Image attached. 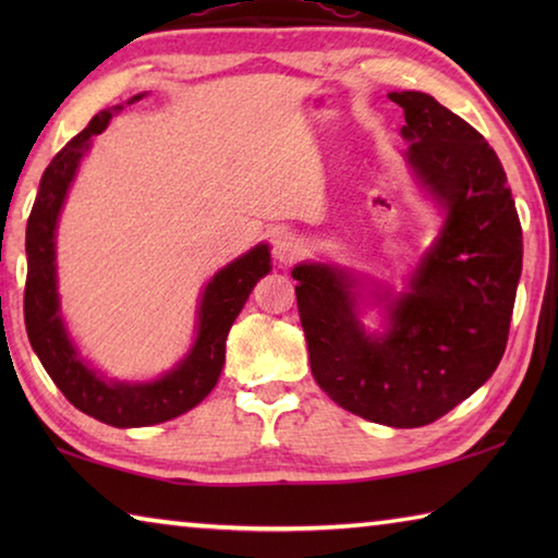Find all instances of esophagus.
I'll list each match as a JSON object with an SVG mask.
<instances>
[{"mask_svg": "<svg viewBox=\"0 0 558 558\" xmlns=\"http://www.w3.org/2000/svg\"><path fill=\"white\" fill-rule=\"evenodd\" d=\"M272 253H276V258L280 263H286V266H288V263L298 260L302 256V243H300L295 233L280 231L276 235V243H272Z\"/></svg>", "mask_w": 558, "mask_h": 558, "instance_id": "obj_1", "label": "esophagus"}]
</instances>
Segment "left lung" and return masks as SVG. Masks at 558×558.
Returning <instances> with one entry per match:
<instances>
[{"mask_svg": "<svg viewBox=\"0 0 558 558\" xmlns=\"http://www.w3.org/2000/svg\"><path fill=\"white\" fill-rule=\"evenodd\" d=\"M389 98L403 108L405 157L448 209L413 292L391 305L389 332L369 337L356 323L344 272L298 266L292 278L319 389L366 421L418 428L497 369L522 272V226L502 162L475 128L426 93Z\"/></svg>", "mask_w": 558, "mask_h": 558, "instance_id": "obj_1", "label": "left lung"}]
</instances>
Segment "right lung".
Instances as JSON below:
<instances>
[{
  "mask_svg": "<svg viewBox=\"0 0 558 558\" xmlns=\"http://www.w3.org/2000/svg\"><path fill=\"white\" fill-rule=\"evenodd\" d=\"M143 96L130 98V102ZM118 110V108H116ZM112 110H102L78 132L59 155L51 159L41 177L39 194L26 223V288H24V323L26 335L44 369L75 409L93 415L116 428H140L177 418L184 411L204 401L219 381L226 337L233 319L248 300L256 282L270 270L268 245H256L231 266L216 272L206 286L199 307V335L192 352L182 364L149 384H110L88 369L75 354L59 315L56 295V253L53 231L56 219L69 192L71 179L88 153L90 140L108 128Z\"/></svg>",
  "mask_w": 558,
  "mask_h": 558,
  "instance_id": "right-lung-1",
  "label": "right lung"
}]
</instances>
